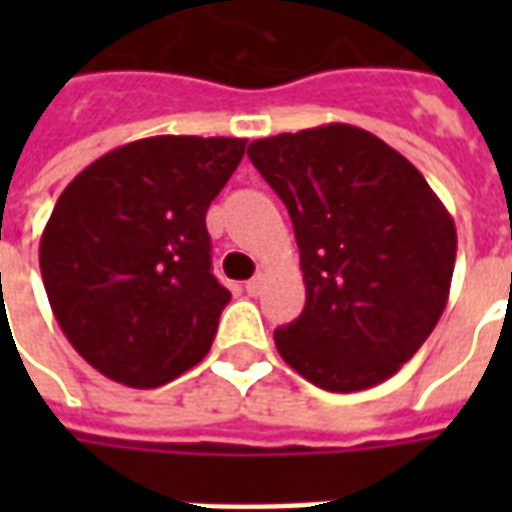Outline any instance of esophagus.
<instances>
[{"instance_id": "1", "label": "esophagus", "mask_w": 512, "mask_h": 512, "mask_svg": "<svg viewBox=\"0 0 512 512\" xmlns=\"http://www.w3.org/2000/svg\"><path fill=\"white\" fill-rule=\"evenodd\" d=\"M260 290H263V274H257V277H252L246 282V293H249V296H257Z\"/></svg>"}]
</instances>
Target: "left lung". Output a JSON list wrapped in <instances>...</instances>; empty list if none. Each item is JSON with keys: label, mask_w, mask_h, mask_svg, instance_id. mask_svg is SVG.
I'll list each match as a JSON object with an SVG mask.
<instances>
[{"label": "left lung", "mask_w": 512, "mask_h": 512, "mask_svg": "<svg viewBox=\"0 0 512 512\" xmlns=\"http://www.w3.org/2000/svg\"><path fill=\"white\" fill-rule=\"evenodd\" d=\"M249 158L285 202L307 304L274 332L279 356L326 392L395 376L450 296L455 222L408 158L329 123L255 139Z\"/></svg>", "instance_id": "8db88e82"}]
</instances>
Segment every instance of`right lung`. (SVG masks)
Here are the masks:
<instances>
[{"instance_id":"1","label":"right lung","mask_w":512,"mask_h":512,"mask_svg":"<svg viewBox=\"0 0 512 512\" xmlns=\"http://www.w3.org/2000/svg\"><path fill=\"white\" fill-rule=\"evenodd\" d=\"M246 139L147 136L82 169L40 238L54 318L84 362L134 389L211 351L230 290L211 274L205 213Z\"/></svg>"}]
</instances>
